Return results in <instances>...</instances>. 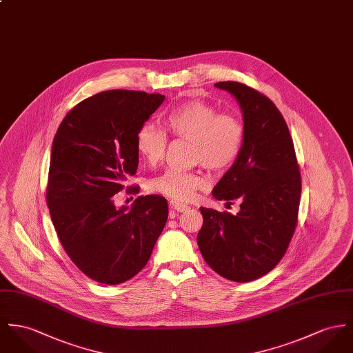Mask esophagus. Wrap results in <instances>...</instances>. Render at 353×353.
I'll use <instances>...</instances> for the list:
<instances>
[{"label": "esophagus", "instance_id": "obj_1", "mask_svg": "<svg viewBox=\"0 0 353 353\" xmlns=\"http://www.w3.org/2000/svg\"><path fill=\"white\" fill-rule=\"evenodd\" d=\"M169 207L173 210V211H177V212H185L190 210L188 205L185 204H181V203H177V201H170Z\"/></svg>", "mask_w": 353, "mask_h": 353}]
</instances>
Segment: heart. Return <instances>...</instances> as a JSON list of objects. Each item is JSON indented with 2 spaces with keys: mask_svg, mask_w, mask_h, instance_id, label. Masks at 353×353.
<instances>
[{
  "mask_svg": "<svg viewBox=\"0 0 353 353\" xmlns=\"http://www.w3.org/2000/svg\"><path fill=\"white\" fill-rule=\"evenodd\" d=\"M165 123L172 136L192 143V159L210 170L219 172L238 159L244 139L242 122L231 114H219L212 105L190 101L169 111ZM168 137L153 123H143L137 133L139 156L149 163H157L165 156ZM207 185L200 172L166 169L149 181V188L174 201H190Z\"/></svg>",
  "mask_w": 353,
  "mask_h": 353,
  "instance_id": "heart-1",
  "label": "heart"
}]
</instances>
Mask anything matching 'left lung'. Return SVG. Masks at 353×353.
Listing matches in <instances>:
<instances>
[{
	"instance_id": "obj_1",
	"label": "left lung",
	"mask_w": 353,
	"mask_h": 353,
	"mask_svg": "<svg viewBox=\"0 0 353 353\" xmlns=\"http://www.w3.org/2000/svg\"><path fill=\"white\" fill-rule=\"evenodd\" d=\"M239 103L241 153L212 190L216 200L241 201L236 215L200 208L197 244L212 270L235 282L272 272L296 231L301 174L288 125L272 101L239 81H219Z\"/></svg>"
}]
</instances>
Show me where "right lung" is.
<instances>
[{
    "label": "right lung",
    "instance_id": "right-lung-1",
    "mask_svg": "<svg viewBox=\"0 0 353 353\" xmlns=\"http://www.w3.org/2000/svg\"><path fill=\"white\" fill-rule=\"evenodd\" d=\"M165 97L109 90L71 110L54 134L47 204L59 241L88 278L118 285L141 272L168 219L160 194L117 208L114 194L136 174L139 128Z\"/></svg>",
    "mask_w": 353,
    "mask_h": 353
}]
</instances>
